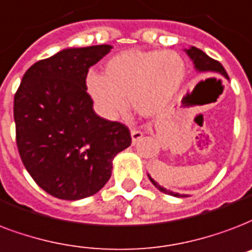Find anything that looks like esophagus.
Here are the masks:
<instances>
[{
    "label": "esophagus",
    "instance_id": "esophagus-1",
    "mask_svg": "<svg viewBox=\"0 0 252 252\" xmlns=\"http://www.w3.org/2000/svg\"><path fill=\"white\" fill-rule=\"evenodd\" d=\"M144 133L141 132V130L139 129H132L130 130V137H132V143L136 144L137 141H140V140L143 139Z\"/></svg>",
    "mask_w": 252,
    "mask_h": 252
}]
</instances>
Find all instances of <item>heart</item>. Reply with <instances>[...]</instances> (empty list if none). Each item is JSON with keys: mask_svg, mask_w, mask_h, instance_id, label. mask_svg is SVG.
Segmentation results:
<instances>
[{"mask_svg": "<svg viewBox=\"0 0 252 252\" xmlns=\"http://www.w3.org/2000/svg\"><path fill=\"white\" fill-rule=\"evenodd\" d=\"M186 78V64L176 51L126 50L109 58L104 75L91 72L87 90L105 118L130 107L141 116H155L172 104Z\"/></svg>", "mask_w": 252, "mask_h": 252, "instance_id": "obj_1", "label": "heart"}]
</instances>
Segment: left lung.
Wrapping results in <instances>:
<instances>
[{
  "instance_id": "8db88e82",
  "label": "left lung",
  "mask_w": 252,
  "mask_h": 252,
  "mask_svg": "<svg viewBox=\"0 0 252 252\" xmlns=\"http://www.w3.org/2000/svg\"><path fill=\"white\" fill-rule=\"evenodd\" d=\"M184 51H185V53L188 54V57L191 59V62H193V64H194V68L198 71V72H206V74H217V75L220 74L222 75V76H224L226 79H228L227 72H226V70L223 68V66H222L218 61H214L213 58H210L207 54L203 53L202 50H199L197 49V47H194V46H191V47L185 49ZM148 177H149L152 184L156 186L157 189L160 190V191L165 193V194L173 195V197H188L186 194H180V193H174V191L166 190L165 188L158 185V184H157V182L155 181L151 176H149V174H148Z\"/></svg>"
}]
</instances>
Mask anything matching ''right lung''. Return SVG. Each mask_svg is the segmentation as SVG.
Masks as SVG:
<instances>
[{
	"label": "right lung",
	"mask_w": 252,
	"mask_h": 252,
	"mask_svg": "<svg viewBox=\"0 0 252 252\" xmlns=\"http://www.w3.org/2000/svg\"><path fill=\"white\" fill-rule=\"evenodd\" d=\"M112 46L71 47L34 63L14 96L15 137L39 188L67 201L96 194L132 143L124 124L96 115L86 78Z\"/></svg>",
	"instance_id": "right-lung-1"
}]
</instances>
